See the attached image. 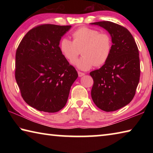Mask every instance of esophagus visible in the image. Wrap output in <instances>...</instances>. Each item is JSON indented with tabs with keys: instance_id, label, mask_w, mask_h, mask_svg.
<instances>
[{
	"instance_id": "34e87169",
	"label": "esophagus",
	"mask_w": 153,
	"mask_h": 153,
	"mask_svg": "<svg viewBox=\"0 0 153 153\" xmlns=\"http://www.w3.org/2000/svg\"><path fill=\"white\" fill-rule=\"evenodd\" d=\"M84 75H85L84 73H82V72L78 71V76H79V77H82L83 76H84Z\"/></svg>"
}]
</instances>
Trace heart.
I'll return each mask as SVG.
<instances>
[{"label":"heart","mask_w":153,"mask_h":153,"mask_svg":"<svg viewBox=\"0 0 153 153\" xmlns=\"http://www.w3.org/2000/svg\"><path fill=\"white\" fill-rule=\"evenodd\" d=\"M72 37L73 41L67 38H62L59 49L70 63L76 61L82 51L83 56L75 63L80 70H89L95 65H102L108 61L112 50V40L108 33L83 27L75 31Z\"/></svg>","instance_id":"obj_1"}]
</instances>
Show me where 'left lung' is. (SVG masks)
I'll return each instance as SVG.
<instances>
[{
    "mask_svg": "<svg viewBox=\"0 0 153 153\" xmlns=\"http://www.w3.org/2000/svg\"><path fill=\"white\" fill-rule=\"evenodd\" d=\"M90 24L107 30L113 43L108 61L90 73L94 80L91 97L101 110L115 111L128 105L135 95L140 75L138 48L131 33L121 25L106 21Z\"/></svg>",
    "mask_w": 153,
    "mask_h": 153,
    "instance_id": "left-lung-1",
    "label": "left lung"
}]
</instances>
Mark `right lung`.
Returning a JSON list of instances; mask_svg holds the SVG:
<instances>
[{
	"mask_svg": "<svg viewBox=\"0 0 153 153\" xmlns=\"http://www.w3.org/2000/svg\"><path fill=\"white\" fill-rule=\"evenodd\" d=\"M71 25L44 24L30 30L15 55V79L25 102L40 111L55 113L65 106L78 77L59 49Z\"/></svg>",
	"mask_w": 153,
	"mask_h": 153,
	"instance_id": "1",
	"label": "right lung"
}]
</instances>
